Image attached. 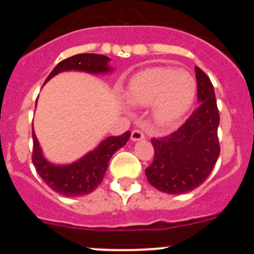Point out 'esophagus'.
<instances>
[{
	"label": "esophagus",
	"mask_w": 254,
	"mask_h": 254,
	"mask_svg": "<svg viewBox=\"0 0 254 254\" xmlns=\"http://www.w3.org/2000/svg\"><path fill=\"white\" fill-rule=\"evenodd\" d=\"M145 139V134L141 131V130H134L131 132V140L132 141H139V140Z\"/></svg>",
	"instance_id": "esophagus-1"
}]
</instances>
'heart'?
Here are the masks:
<instances>
[{
  "mask_svg": "<svg viewBox=\"0 0 254 254\" xmlns=\"http://www.w3.org/2000/svg\"><path fill=\"white\" fill-rule=\"evenodd\" d=\"M196 82L184 70L150 67L135 73L125 91L127 103L152 106L151 115L158 127L177 124L193 106Z\"/></svg>",
  "mask_w": 254,
  "mask_h": 254,
  "instance_id": "1",
  "label": "heart"
}]
</instances>
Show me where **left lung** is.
I'll return each mask as SVG.
<instances>
[{"mask_svg": "<svg viewBox=\"0 0 254 254\" xmlns=\"http://www.w3.org/2000/svg\"><path fill=\"white\" fill-rule=\"evenodd\" d=\"M198 108L175 132L152 139L155 157L145 175L148 183L162 193L183 194L198 188L210 176L220 145V117L211 81L195 67Z\"/></svg>", "mask_w": 254, "mask_h": 254, "instance_id": "8db88e82", "label": "left lung"}]
</instances>
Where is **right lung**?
<instances>
[{"label": "right lung", "mask_w": 254, "mask_h": 254, "mask_svg": "<svg viewBox=\"0 0 254 254\" xmlns=\"http://www.w3.org/2000/svg\"><path fill=\"white\" fill-rule=\"evenodd\" d=\"M111 59L98 54H78L65 59L55 66L45 83L58 73L64 71H81V72L109 73L113 71L109 66ZM130 131L120 136H109L103 140L94 150L70 165H54L43 155L42 147L33 130L32 161L38 175L54 191L64 196H81L92 193L103 181L112 156L127 142Z\"/></svg>", "instance_id": "obj_1"}]
</instances>
